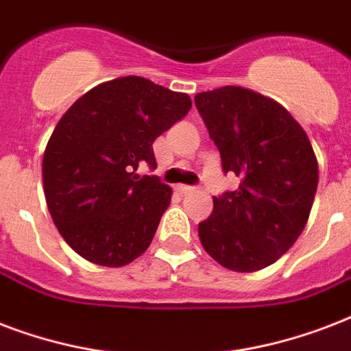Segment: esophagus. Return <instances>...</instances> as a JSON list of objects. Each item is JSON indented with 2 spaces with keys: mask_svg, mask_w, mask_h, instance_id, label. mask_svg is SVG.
I'll return each instance as SVG.
<instances>
[{
  "mask_svg": "<svg viewBox=\"0 0 351 351\" xmlns=\"http://www.w3.org/2000/svg\"><path fill=\"white\" fill-rule=\"evenodd\" d=\"M176 190H178L179 194H192L194 192V186H189V184H178L176 186Z\"/></svg>",
  "mask_w": 351,
  "mask_h": 351,
  "instance_id": "34e87169",
  "label": "esophagus"
}]
</instances>
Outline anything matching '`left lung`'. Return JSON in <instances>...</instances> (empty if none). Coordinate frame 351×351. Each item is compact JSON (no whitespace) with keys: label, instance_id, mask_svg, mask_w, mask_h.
Here are the masks:
<instances>
[{"label":"left lung","instance_id":"1","mask_svg":"<svg viewBox=\"0 0 351 351\" xmlns=\"http://www.w3.org/2000/svg\"><path fill=\"white\" fill-rule=\"evenodd\" d=\"M223 172L241 179L234 192L213 197V214L197 227L201 245L223 267H267L302 234L319 184L308 135L291 113L238 86L194 97Z\"/></svg>","mask_w":351,"mask_h":351}]
</instances>
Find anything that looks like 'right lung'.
<instances>
[{
    "mask_svg": "<svg viewBox=\"0 0 351 351\" xmlns=\"http://www.w3.org/2000/svg\"><path fill=\"white\" fill-rule=\"evenodd\" d=\"M192 108L186 93L143 77L99 84L60 119L43 154L45 201L56 229L88 262L121 267L150 247L172 189L156 168L154 141Z\"/></svg>",
    "mask_w": 351,
    "mask_h": 351,
    "instance_id": "add662e5",
    "label": "right lung"
}]
</instances>
